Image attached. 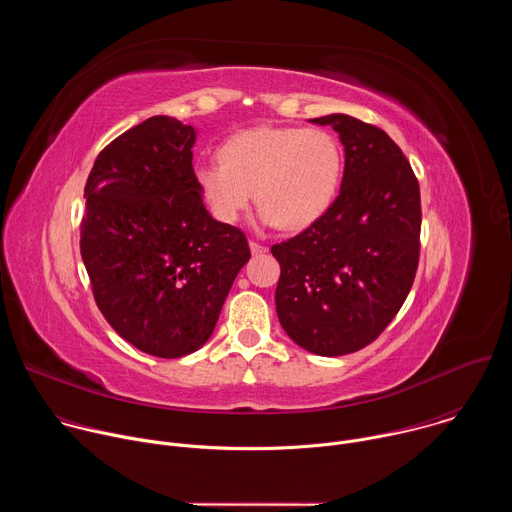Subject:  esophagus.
I'll list each match as a JSON object with an SVG mask.
<instances>
[{
  "instance_id": "obj_1",
  "label": "esophagus",
  "mask_w": 512,
  "mask_h": 512,
  "mask_svg": "<svg viewBox=\"0 0 512 512\" xmlns=\"http://www.w3.org/2000/svg\"><path fill=\"white\" fill-rule=\"evenodd\" d=\"M249 247H251V253H253V255H261V253H265V251H267V247H265V245H261V243H257V241H251V243H249Z\"/></svg>"
}]
</instances>
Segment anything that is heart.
I'll return each mask as SVG.
<instances>
[{"instance_id": "b5f03b06", "label": "heart", "mask_w": 512, "mask_h": 512, "mask_svg": "<svg viewBox=\"0 0 512 512\" xmlns=\"http://www.w3.org/2000/svg\"><path fill=\"white\" fill-rule=\"evenodd\" d=\"M216 160L196 168L194 180L223 225L239 221L255 192L265 225L308 229L332 206L342 178L340 141L324 127L241 129L218 145Z\"/></svg>"}]
</instances>
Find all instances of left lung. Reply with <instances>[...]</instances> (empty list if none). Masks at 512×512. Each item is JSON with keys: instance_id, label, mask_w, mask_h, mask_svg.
<instances>
[{"instance_id": "8db88e82", "label": "left lung", "mask_w": 512, "mask_h": 512, "mask_svg": "<svg viewBox=\"0 0 512 512\" xmlns=\"http://www.w3.org/2000/svg\"><path fill=\"white\" fill-rule=\"evenodd\" d=\"M344 145L340 194L312 227L271 247L281 265L277 318L287 336L320 356L350 354L401 310L419 263V182L379 127L334 113Z\"/></svg>"}]
</instances>
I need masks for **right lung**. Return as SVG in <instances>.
<instances>
[{"label":"right lung","instance_id":"1","mask_svg":"<svg viewBox=\"0 0 512 512\" xmlns=\"http://www.w3.org/2000/svg\"><path fill=\"white\" fill-rule=\"evenodd\" d=\"M196 131L156 115L115 137L85 186L81 255L95 302L129 344L160 358L198 350L249 261L247 237L208 214Z\"/></svg>","mask_w":512,"mask_h":512}]
</instances>
